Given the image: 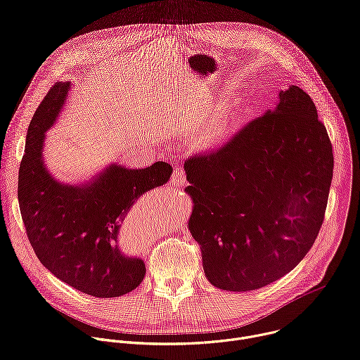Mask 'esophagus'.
<instances>
[{
  "mask_svg": "<svg viewBox=\"0 0 360 360\" xmlns=\"http://www.w3.org/2000/svg\"><path fill=\"white\" fill-rule=\"evenodd\" d=\"M185 182H186V175H185L184 168L176 167L175 171H174V174H172V176H171V184H172L174 186H184Z\"/></svg>",
  "mask_w": 360,
  "mask_h": 360,
  "instance_id": "1",
  "label": "esophagus"
}]
</instances>
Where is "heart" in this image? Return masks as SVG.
I'll list each match as a JSON object with an SVG mask.
<instances>
[{
    "instance_id": "heart-1",
    "label": "heart",
    "mask_w": 360,
    "mask_h": 360,
    "mask_svg": "<svg viewBox=\"0 0 360 360\" xmlns=\"http://www.w3.org/2000/svg\"><path fill=\"white\" fill-rule=\"evenodd\" d=\"M236 117V102L232 99L218 102L188 131L189 146L198 150H208L219 145L231 132Z\"/></svg>"
}]
</instances>
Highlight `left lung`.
Returning a JSON list of instances; mask_svg holds the SVG:
<instances>
[{
	"label": "left lung",
	"instance_id": "8db88e82",
	"mask_svg": "<svg viewBox=\"0 0 360 360\" xmlns=\"http://www.w3.org/2000/svg\"><path fill=\"white\" fill-rule=\"evenodd\" d=\"M218 152L185 162L207 279L248 292L290 272L323 222L333 153L311 96L296 85Z\"/></svg>",
	"mask_w": 360,
	"mask_h": 360
}]
</instances>
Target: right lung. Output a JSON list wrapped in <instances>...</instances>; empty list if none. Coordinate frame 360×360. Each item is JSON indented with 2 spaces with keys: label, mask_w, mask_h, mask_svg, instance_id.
<instances>
[{
  "label": "right lung",
  "mask_w": 360,
  "mask_h": 360,
  "mask_svg": "<svg viewBox=\"0 0 360 360\" xmlns=\"http://www.w3.org/2000/svg\"><path fill=\"white\" fill-rule=\"evenodd\" d=\"M71 82H57L37 108L18 175V202L39 262L60 281L95 297L122 296L141 285L145 264L118 248L122 222L148 191L167 184L168 162L132 169L117 162L82 184H65L44 161L45 132L63 111Z\"/></svg>",
  "instance_id": "1"
}]
</instances>
